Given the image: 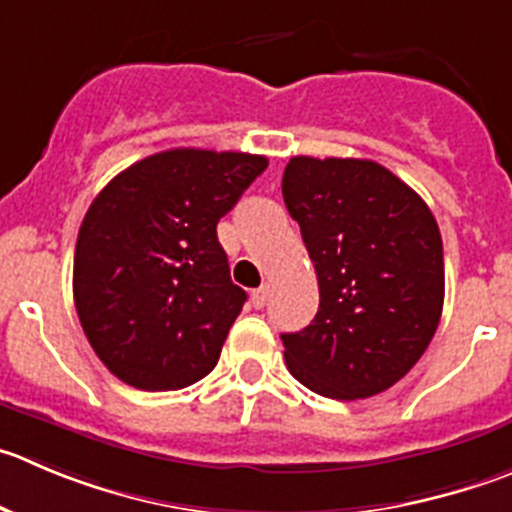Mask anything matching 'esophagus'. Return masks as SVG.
I'll list each match as a JSON object with an SVG mask.
<instances>
[{"label": "esophagus", "instance_id": "esophagus-1", "mask_svg": "<svg viewBox=\"0 0 512 512\" xmlns=\"http://www.w3.org/2000/svg\"><path fill=\"white\" fill-rule=\"evenodd\" d=\"M266 301H269V286L264 284V286H259V289H256L251 294V304L256 306V309H264Z\"/></svg>", "mask_w": 512, "mask_h": 512}]
</instances>
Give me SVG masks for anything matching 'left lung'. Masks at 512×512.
Listing matches in <instances>:
<instances>
[{
	"label": "left lung",
	"mask_w": 512,
	"mask_h": 512,
	"mask_svg": "<svg viewBox=\"0 0 512 512\" xmlns=\"http://www.w3.org/2000/svg\"><path fill=\"white\" fill-rule=\"evenodd\" d=\"M281 193L319 281V311L281 334L289 372L321 397L364 399L425 354L445 301L442 238L427 203L374 160H289Z\"/></svg>",
	"instance_id": "1"
}]
</instances>
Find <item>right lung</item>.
I'll return each instance as SVG.
<instances>
[{
  "mask_svg": "<svg viewBox=\"0 0 512 512\" xmlns=\"http://www.w3.org/2000/svg\"><path fill=\"white\" fill-rule=\"evenodd\" d=\"M269 160L173 148L115 175L87 208L72 294L82 332L125 384L168 392L216 367L246 291L216 226Z\"/></svg>",
  "mask_w": 512,
  "mask_h": 512,
  "instance_id": "1",
  "label": "right lung"
}]
</instances>
